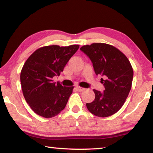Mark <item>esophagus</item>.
<instances>
[{
	"label": "esophagus",
	"instance_id": "esophagus-1",
	"mask_svg": "<svg viewBox=\"0 0 153 153\" xmlns=\"http://www.w3.org/2000/svg\"><path fill=\"white\" fill-rule=\"evenodd\" d=\"M77 90H79V92H82V91H84V90H85V88H82L80 86H77Z\"/></svg>",
	"mask_w": 153,
	"mask_h": 153
}]
</instances>
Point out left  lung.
I'll return each mask as SVG.
<instances>
[{
	"label": "left lung",
	"instance_id": "1",
	"mask_svg": "<svg viewBox=\"0 0 153 153\" xmlns=\"http://www.w3.org/2000/svg\"><path fill=\"white\" fill-rule=\"evenodd\" d=\"M92 63L95 74L101 75L103 92L93 90L95 98L86 103L93 115L107 117L117 113L123 105L131 90L134 72L128 59L123 53L107 44L93 43L80 48Z\"/></svg>",
	"mask_w": 153,
	"mask_h": 153
}]
</instances>
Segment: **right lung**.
Returning a JSON list of instances; mask_svg holds the SVG:
<instances>
[{
  "label": "right lung",
  "mask_w": 153,
  "mask_h": 153,
  "mask_svg": "<svg viewBox=\"0 0 153 153\" xmlns=\"http://www.w3.org/2000/svg\"><path fill=\"white\" fill-rule=\"evenodd\" d=\"M79 46H43L33 52L25 61L20 75L23 94L38 115L53 117L65 107L74 87L56 84L53 78L63 71Z\"/></svg>",
  "instance_id": "1"
}]
</instances>
